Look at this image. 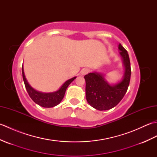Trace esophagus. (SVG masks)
<instances>
[{"instance_id": "1", "label": "esophagus", "mask_w": 157, "mask_h": 157, "mask_svg": "<svg viewBox=\"0 0 157 157\" xmlns=\"http://www.w3.org/2000/svg\"><path fill=\"white\" fill-rule=\"evenodd\" d=\"M89 71H90V70L88 68H84L81 71V74L82 75H86V74H87V73H88Z\"/></svg>"}]
</instances>
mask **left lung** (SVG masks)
Wrapping results in <instances>:
<instances>
[{"mask_svg":"<svg viewBox=\"0 0 157 157\" xmlns=\"http://www.w3.org/2000/svg\"><path fill=\"white\" fill-rule=\"evenodd\" d=\"M119 55L124 68L123 78L119 82L111 84L101 73L92 72L84 76L86 97L88 104L99 111L111 109L121 101L128 90L131 77V67L128 53L121 44Z\"/></svg>","mask_w":157,"mask_h":157,"instance_id":"obj_1","label":"left lung"}]
</instances>
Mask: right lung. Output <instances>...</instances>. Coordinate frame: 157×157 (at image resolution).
Masks as SVG:
<instances>
[{
  "mask_svg": "<svg viewBox=\"0 0 157 157\" xmlns=\"http://www.w3.org/2000/svg\"><path fill=\"white\" fill-rule=\"evenodd\" d=\"M22 75L25 88L32 101L36 104L45 108H51L58 105L64 97L65 91L69 85L76 78V77H73V78L67 80L60 88L55 92L44 93L37 91L29 85L25 76L23 66H22Z\"/></svg>",
  "mask_w": 157,
  "mask_h": 157,
  "instance_id": "obj_1",
  "label": "right lung"
}]
</instances>
